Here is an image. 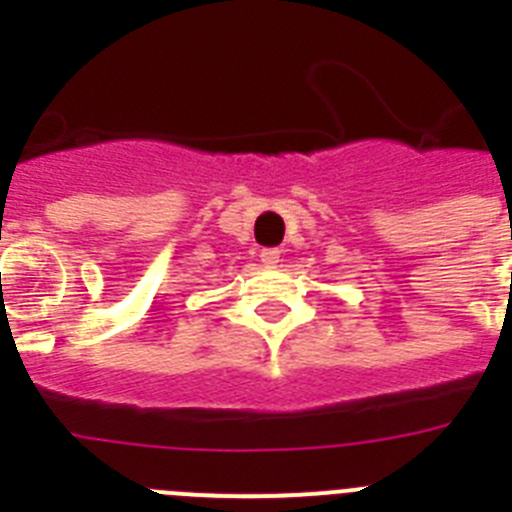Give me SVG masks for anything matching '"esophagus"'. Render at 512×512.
<instances>
[{
  "instance_id": "1",
  "label": "esophagus",
  "mask_w": 512,
  "mask_h": 512,
  "mask_svg": "<svg viewBox=\"0 0 512 512\" xmlns=\"http://www.w3.org/2000/svg\"><path fill=\"white\" fill-rule=\"evenodd\" d=\"M279 256H282V251H279V248H264V251H261V264H264V266H277L279 264Z\"/></svg>"
}]
</instances>
